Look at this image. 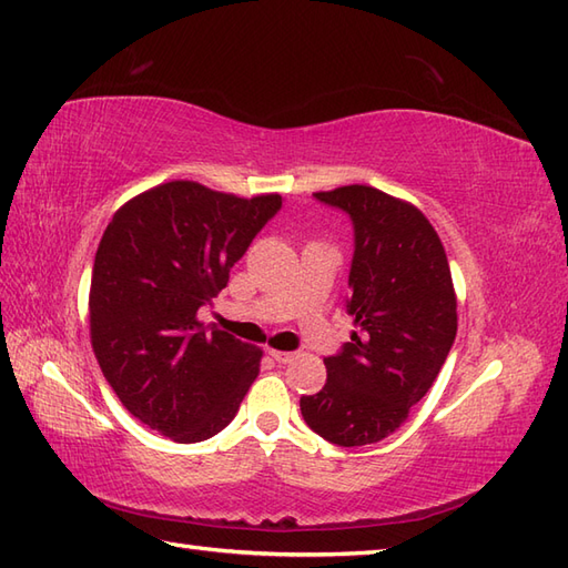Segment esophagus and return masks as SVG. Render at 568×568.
Here are the masks:
<instances>
[{
	"label": "esophagus",
	"mask_w": 568,
	"mask_h": 568,
	"mask_svg": "<svg viewBox=\"0 0 568 568\" xmlns=\"http://www.w3.org/2000/svg\"><path fill=\"white\" fill-rule=\"evenodd\" d=\"M268 355L275 363H293L295 361V353H287V351H268Z\"/></svg>",
	"instance_id": "obj_1"
}]
</instances>
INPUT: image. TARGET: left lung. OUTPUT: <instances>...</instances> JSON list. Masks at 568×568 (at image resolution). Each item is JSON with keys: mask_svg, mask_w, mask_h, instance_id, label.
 <instances>
[{"mask_svg": "<svg viewBox=\"0 0 568 568\" xmlns=\"http://www.w3.org/2000/svg\"><path fill=\"white\" fill-rule=\"evenodd\" d=\"M314 195L353 220L348 314L358 332L324 358L326 385L300 412L328 443L371 445L404 424L453 348L450 263L428 217L402 197L361 183Z\"/></svg>", "mask_w": 568, "mask_h": 568, "instance_id": "1", "label": "left lung"}]
</instances>
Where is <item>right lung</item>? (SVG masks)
Segmentation results:
<instances>
[{
    "label": "right lung",
    "mask_w": 568,
    "mask_h": 568,
    "mask_svg": "<svg viewBox=\"0 0 568 568\" xmlns=\"http://www.w3.org/2000/svg\"><path fill=\"white\" fill-rule=\"evenodd\" d=\"M283 205L169 181L130 197L91 271L89 332L103 377L144 426L176 443L213 438L240 412L263 351L205 332L197 310Z\"/></svg>",
    "instance_id": "1"
}]
</instances>
